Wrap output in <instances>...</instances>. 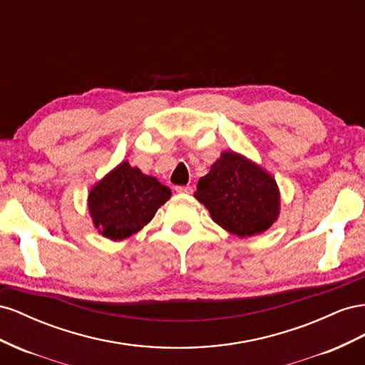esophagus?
<instances>
[{
    "instance_id": "obj_1",
    "label": "esophagus",
    "mask_w": 365,
    "mask_h": 365,
    "mask_svg": "<svg viewBox=\"0 0 365 365\" xmlns=\"http://www.w3.org/2000/svg\"><path fill=\"white\" fill-rule=\"evenodd\" d=\"M177 192H185V194H190V192H192V186H190V185H185V186H175L174 188Z\"/></svg>"
}]
</instances>
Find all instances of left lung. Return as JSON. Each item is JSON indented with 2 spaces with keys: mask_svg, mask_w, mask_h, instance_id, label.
<instances>
[{
  "mask_svg": "<svg viewBox=\"0 0 365 365\" xmlns=\"http://www.w3.org/2000/svg\"><path fill=\"white\" fill-rule=\"evenodd\" d=\"M195 199L207 207L217 225L238 237L266 231L279 211L275 180L232 151L223 153L199 180Z\"/></svg>",
  "mask_w": 365,
  "mask_h": 365,
  "instance_id": "obj_1",
  "label": "left lung"
}]
</instances>
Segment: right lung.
Returning a JSON list of instances; mask_svg holds the SVG:
<instances>
[{"instance_id": "obj_1", "label": "right lung", "mask_w": 365, "mask_h": 365, "mask_svg": "<svg viewBox=\"0 0 365 365\" xmlns=\"http://www.w3.org/2000/svg\"><path fill=\"white\" fill-rule=\"evenodd\" d=\"M170 195L158 179L123 162L90 191L88 210L102 235L123 240L151 222Z\"/></svg>"}]
</instances>
